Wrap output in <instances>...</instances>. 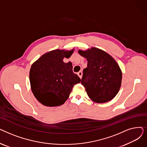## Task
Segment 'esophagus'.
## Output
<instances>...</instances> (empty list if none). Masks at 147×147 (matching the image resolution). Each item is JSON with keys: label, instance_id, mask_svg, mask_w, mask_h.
Segmentation results:
<instances>
[{"label": "esophagus", "instance_id": "34e87169", "mask_svg": "<svg viewBox=\"0 0 147 147\" xmlns=\"http://www.w3.org/2000/svg\"><path fill=\"white\" fill-rule=\"evenodd\" d=\"M78 75L79 76V78H80V79H82V71H79V72H78Z\"/></svg>", "mask_w": 147, "mask_h": 147}]
</instances>
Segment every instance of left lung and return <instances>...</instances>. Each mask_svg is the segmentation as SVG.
<instances>
[{
  "mask_svg": "<svg viewBox=\"0 0 147 147\" xmlns=\"http://www.w3.org/2000/svg\"><path fill=\"white\" fill-rule=\"evenodd\" d=\"M78 52L88 61L81 83L89 97L96 103L111 101L117 94L121 83L122 73L117 62L98 48Z\"/></svg>",
  "mask_w": 147,
  "mask_h": 147,
  "instance_id": "left-lung-1",
  "label": "left lung"
}]
</instances>
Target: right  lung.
<instances>
[{"label":"right lung","instance_id":"obj_1","mask_svg":"<svg viewBox=\"0 0 147 147\" xmlns=\"http://www.w3.org/2000/svg\"><path fill=\"white\" fill-rule=\"evenodd\" d=\"M74 51L56 49L45 53L32 64L30 82L33 95L43 105L59 106L69 97L80 79L73 71L71 62L64 63Z\"/></svg>","mask_w":147,"mask_h":147}]
</instances>
